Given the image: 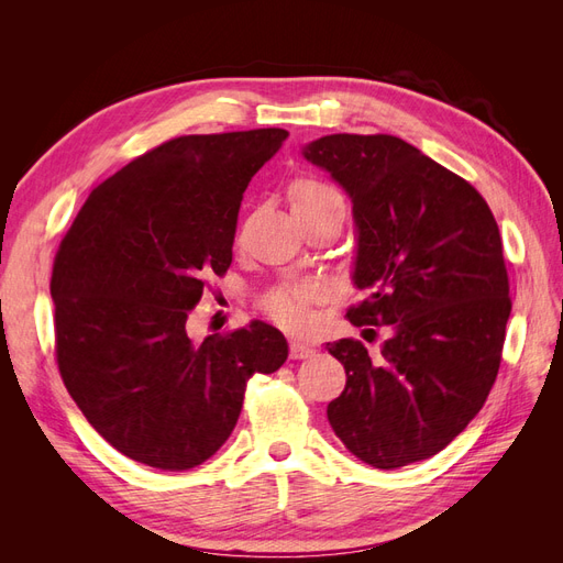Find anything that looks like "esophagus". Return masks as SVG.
Instances as JSON below:
<instances>
[{
    "label": "esophagus",
    "instance_id": "34e87169",
    "mask_svg": "<svg viewBox=\"0 0 563 563\" xmlns=\"http://www.w3.org/2000/svg\"><path fill=\"white\" fill-rule=\"evenodd\" d=\"M317 352L314 345L302 343V340H291V360H308Z\"/></svg>",
    "mask_w": 563,
    "mask_h": 563
}]
</instances>
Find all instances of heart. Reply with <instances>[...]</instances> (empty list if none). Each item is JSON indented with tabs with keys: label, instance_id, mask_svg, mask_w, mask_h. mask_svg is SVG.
I'll list each match as a JSON object with an SVG mask.
<instances>
[{
	"label": "heart",
	"instance_id": "1",
	"mask_svg": "<svg viewBox=\"0 0 563 563\" xmlns=\"http://www.w3.org/2000/svg\"><path fill=\"white\" fill-rule=\"evenodd\" d=\"M291 207L296 216H310L329 207H343L331 185L312 178L296 180L291 187ZM314 296L310 286H279L265 298V312L284 329H302L308 323V302Z\"/></svg>",
	"mask_w": 563,
	"mask_h": 563
}]
</instances>
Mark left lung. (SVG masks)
Returning a JSON list of instances; mask_svg holds the SVG:
<instances>
[{
	"instance_id": "left-lung-1",
	"label": "left lung",
	"mask_w": 563,
	"mask_h": 563,
	"mask_svg": "<svg viewBox=\"0 0 563 563\" xmlns=\"http://www.w3.org/2000/svg\"><path fill=\"white\" fill-rule=\"evenodd\" d=\"M302 157L352 201L354 327H389L371 360L327 343L345 366L327 416L347 451L378 470L432 457L482 411L500 368L512 300L496 218L474 187L397 135H323Z\"/></svg>"
}]
</instances>
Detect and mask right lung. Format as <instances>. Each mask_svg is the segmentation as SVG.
<instances>
[{"instance_id": "obj_1", "label": "right lung", "mask_w": 563, "mask_h": 563, "mask_svg": "<svg viewBox=\"0 0 563 563\" xmlns=\"http://www.w3.org/2000/svg\"><path fill=\"white\" fill-rule=\"evenodd\" d=\"M284 129L180 135L145 152L84 201L54 261L60 378L119 453L183 472L232 434L246 383L288 356L265 321L195 343L187 317L225 275L251 178Z\"/></svg>"}]
</instances>
